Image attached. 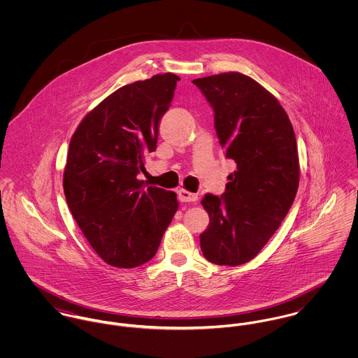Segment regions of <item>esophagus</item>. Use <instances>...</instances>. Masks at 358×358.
Listing matches in <instances>:
<instances>
[{"label": "esophagus", "instance_id": "esophagus-1", "mask_svg": "<svg viewBox=\"0 0 358 358\" xmlns=\"http://www.w3.org/2000/svg\"><path fill=\"white\" fill-rule=\"evenodd\" d=\"M179 200L182 203H194V201L199 200V196L196 193H190V192H187L185 189H180L179 190Z\"/></svg>", "mask_w": 358, "mask_h": 358}]
</instances>
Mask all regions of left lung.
Returning <instances> with one entry per match:
<instances>
[{
  "label": "left lung",
  "mask_w": 358,
  "mask_h": 358,
  "mask_svg": "<svg viewBox=\"0 0 358 358\" xmlns=\"http://www.w3.org/2000/svg\"><path fill=\"white\" fill-rule=\"evenodd\" d=\"M215 111L226 157L237 164L226 192L205 194V259L238 266L254 259L280 227L299 186V155L284 107L251 77L229 71L193 80Z\"/></svg>",
  "instance_id": "left-lung-1"
}]
</instances>
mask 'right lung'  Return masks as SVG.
<instances>
[{"label":"right lung","instance_id":"obj_1","mask_svg":"<svg viewBox=\"0 0 358 358\" xmlns=\"http://www.w3.org/2000/svg\"><path fill=\"white\" fill-rule=\"evenodd\" d=\"M176 74L124 85L92 108L71 136L63 173L66 201L103 260L132 268L149 262L178 210L176 193L138 173L157 149L158 124L172 102Z\"/></svg>","mask_w":358,"mask_h":358}]
</instances>
